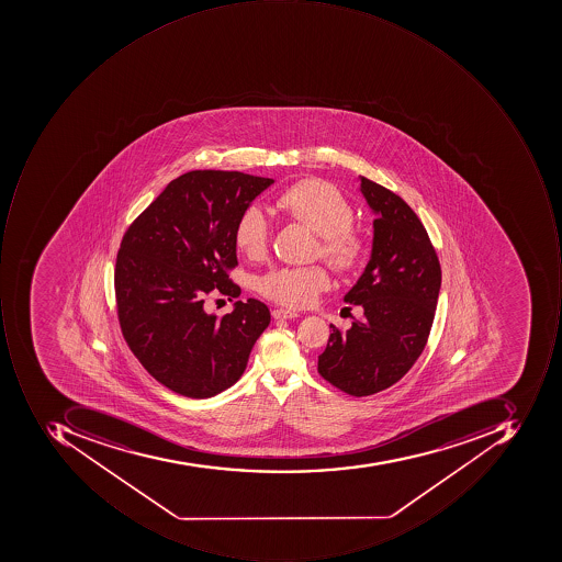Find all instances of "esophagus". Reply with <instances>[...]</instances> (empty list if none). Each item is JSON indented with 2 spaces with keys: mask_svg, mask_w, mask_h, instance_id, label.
<instances>
[{
  "mask_svg": "<svg viewBox=\"0 0 562 562\" xmlns=\"http://www.w3.org/2000/svg\"><path fill=\"white\" fill-rule=\"evenodd\" d=\"M272 316L276 319H297L299 314L295 311H289V308H276L272 312Z\"/></svg>",
  "mask_w": 562,
  "mask_h": 562,
  "instance_id": "obj_1",
  "label": "esophagus"
}]
</instances>
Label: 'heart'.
Masks as SVG:
<instances>
[{
  "mask_svg": "<svg viewBox=\"0 0 562 562\" xmlns=\"http://www.w3.org/2000/svg\"><path fill=\"white\" fill-rule=\"evenodd\" d=\"M276 210L289 220L305 224L319 235L321 255L338 272H355L367 257V241L352 229L351 204L338 189L324 180L305 179L292 183L276 199ZM270 223L258 206H248L235 224L233 239L236 248L251 260L267 251ZM261 294L286 307L302 308L316 301L329 286L326 268L283 267L261 277Z\"/></svg>",
  "mask_w": 562,
  "mask_h": 562,
  "instance_id": "obj_1",
  "label": "heart"
}]
</instances>
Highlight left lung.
Returning a JSON list of instances; mask_svg holds the SVG:
<instances>
[{"instance_id": "left-lung-1", "label": "left lung", "mask_w": 562, "mask_h": 562, "mask_svg": "<svg viewBox=\"0 0 562 562\" xmlns=\"http://www.w3.org/2000/svg\"><path fill=\"white\" fill-rule=\"evenodd\" d=\"M373 221L364 272L345 295L363 307L346 333L333 327L317 370L352 396L389 389L424 351L440 290V265L424 224L407 202L380 183L358 177Z\"/></svg>"}]
</instances>
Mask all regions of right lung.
Instances as JSON below:
<instances>
[{
    "instance_id": "1",
    "label": "right lung",
    "mask_w": 562,
    "mask_h": 562,
    "mask_svg": "<svg viewBox=\"0 0 562 562\" xmlns=\"http://www.w3.org/2000/svg\"><path fill=\"white\" fill-rule=\"evenodd\" d=\"M276 182L226 170L177 177L123 236L114 270L117 317L133 355L161 385L210 398L238 382L270 324L263 302H235L224 316L206 295L239 297L229 279L239 214ZM232 301V299H229Z\"/></svg>"
}]
</instances>
